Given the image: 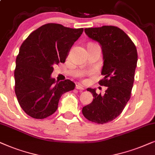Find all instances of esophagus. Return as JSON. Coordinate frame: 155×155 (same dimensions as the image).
I'll use <instances>...</instances> for the list:
<instances>
[{
  "mask_svg": "<svg viewBox=\"0 0 155 155\" xmlns=\"http://www.w3.org/2000/svg\"><path fill=\"white\" fill-rule=\"evenodd\" d=\"M76 89H79V90H84V86H82V85H81V84H76Z\"/></svg>",
  "mask_w": 155,
  "mask_h": 155,
  "instance_id": "34e87169",
  "label": "esophagus"
}]
</instances>
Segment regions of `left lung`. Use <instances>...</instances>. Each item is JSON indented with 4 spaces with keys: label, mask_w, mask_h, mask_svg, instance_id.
Listing matches in <instances>:
<instances>
[{
    "label": "left lung",
    "mask_w": 155,
    "mask_h": 155,
    "mask_svg": "<svg viewBox=\"0 0 155 155\" xmlns=\"http://www.w3.org/2000/svg\"><path fill=\"white\" fill-rule=\"evenodd\" d=\"M86 34L100 43L104 54L101 74L98 84L107 86L104 95L97 94L88 88L94 100L82 109L84 116L98 124L110 122L123 112L130 98L137 51L135 44L124 31L112 25L84 29Z\"/></svg>",
    "instance_id": "1"
}]
</instances>
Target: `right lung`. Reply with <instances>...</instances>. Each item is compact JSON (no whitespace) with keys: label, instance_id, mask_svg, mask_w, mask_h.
<instances>
[{"label":"right lung","instance_id":"obj_1","mask_svg":"<svg viewBox=\"0 0 155 155\" xmlns=\"http://www.w3.org/2000/svg\"><path fill=\"white\" fill-rule=\"evenodd\" d=\"M57 23H47L31 33L22 42L16 58L15 92L18 103L29 116L44 119L58 108L61 95L72 91L69 79L57 82L51 78L54 66L64 63L68 52L83 32Z\"/></svg>","mask_w":155,"mask_h":155}]
</instances>
